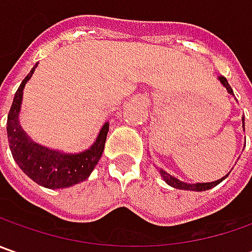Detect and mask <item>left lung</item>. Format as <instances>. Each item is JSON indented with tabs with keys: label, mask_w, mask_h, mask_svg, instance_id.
I'll return each mask as SVG.
<instances>
[{
	"label": "left lung",
	"mask_w": 252,
	"mask_h": 252,
	"mask_svg": "<svg viewBox=\"0 0 252 252\" xmlns=\"http://www.w3.org/2000/svg\"><path fill=\"white\" fill-rule=\"evenodd\" d=\"M219 81L223 84V87L227 90L228 94H231V95H234L233 94V90H231V87L228 85L227 80H226V77H223V75H220L219 77ZM243 127H244V118H243ZM160 174L161 177H162V179L168 184V185H171L172 188H177V189H184V190H196V192H202V190H206V189H210L213 188V187H216L218 184H220L223 179L226 178V177H223V178L218 179V181H213V182H200V184H187V182H182V181H179L178 178H175V177H172L171 174H168V172H165V171H162V169H160Z\"/></svg>",
	"instance_id": "8db88e82"
}]
</instances>
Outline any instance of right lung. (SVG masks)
I'll return each instance as SVG.
<instances>
[{
  "mask_svg": "<svg viewBox=\"0 0 252 252\" xmlns=\"http://www.w3.org/2000/svg\"><path fill=\"white\" fill-rule=\"evenodd\" d=\"M36 67L37 64L25 77L18 91L15 92L12 106L8 113L6 134L9 149L16 164L36 184L49 189L68 188L78 182H83L91 175L101 158L106 134L109 130V123H103L95 143L88 150L78 154L50 150L31 140V137L19 125V111L22 105L25 84L31 80Z\"/></svg>",
  "mask_w": 252,
  "mask_h": 252,
  "instance_id": "add662e5",
  "label": "right lung"
}]
</instances>
